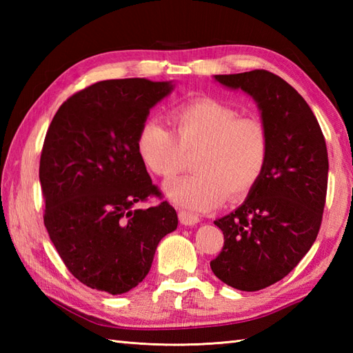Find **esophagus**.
<instances>
[{"label":"esophagus","mask_w":353,"mask_h":353,"mask_svg":"<svg viewBox=\"0 0 353 353\" xmlns=\"http://www.w3.org/2000/svg\"><path fill=\"white\" fill-rule=\"evenodd\" d=\"M179 220H181V223L185 224V226H196V224L200 223V219L196 214L186 211L179 212Z\"/></svg>","instance_id":"obj_1"}]
</instances>
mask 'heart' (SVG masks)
<instances>
[{"label": "heart", "mask_w": 353, "mask_h": 353, "mask_svg": "<svg viewBox=\"0 0 353 353\" xmlns=\"http://www.w3.org/2000/svg\"><path fill=\"white\" fill-rule=\"evenodd\" d=\"M174 133L156 119L142 123L137 148L153 174L170 179L181 170L183 154L197 152L196 174L167 182L163 191L172 203L203 212L220 206L229 194L236 199L259 181L268 159L264 124L238 114L215 100H196L171 112Z\"/></svg>", "instance_id": "obj_1"}]
</instances>
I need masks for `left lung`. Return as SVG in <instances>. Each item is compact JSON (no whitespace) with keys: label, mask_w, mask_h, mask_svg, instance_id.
I'll return each instance as SVG.
<instances>
[{"label":"left lung","mask_w":353,"mask_h":353,"mask_svg":"<svg viewBox=\"0 0 353 353\" xmlns=\"http://www.w3.org/2000/svg\"><path fill=\"white\" fill-rule=\"evenodd\" d=\"M214 79L252 97L268 134L259 181L241 206L214 221L224 245L211 261L221 282L258 291L283 279L316 241L327 188L326 142L308 103L276 74L254 70Z\"/></svg>","instance_id":"obj_1"}]
</instances>
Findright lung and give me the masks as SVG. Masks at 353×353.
<instances>
[{
  "label": "right lung",
  "instance_id": "obj_1",
  "mask_svg": "<svg viewBox=\"0 0 353 353\" xmlns=\"http://www.w3.org/2000/svg\"><path fill=\"white\" fill-rule=\"evenodd\" d=\"M172 81L104 80L66 100L48 127L39 165L43 223L74 277L89 288L123 294L152 268L161 239L177 229L141 161L137 139L150 109Z\"/></svg>",
  "mask_w": 353,
  "mask_h": 353
}]
</instances>
